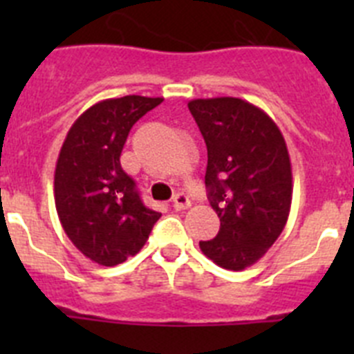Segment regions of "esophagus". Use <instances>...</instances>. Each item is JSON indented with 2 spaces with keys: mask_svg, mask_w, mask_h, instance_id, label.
Listing matches in <instances>:
<instances>
[{
  "mask_svg": "<svg viewBox=\"0 0 354 354\" xmlns=\"http://www.w3.org/2000/svg\"><path fill=\"white\" fill-rule=\"evenodd\" d=\"M189 205H192V200H189V196H187L186 193H177V195L174 196V207L177 209V211L187 209Z\"/></svg>",
  "mask_w": 354,
  "mask_h": 354,
  "instance_id": "obj_1",
  "label": "esophagus"
}]
</instances>
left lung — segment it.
Returning <instances> with one entry per match:
<instances>
[{
  "instance_id": "obj_1",
  "label": "left lung",
  "mask_w": 354,
  "mask_h": 354,
  "mask_svg": "<svg viewBox=\"0 0 354 354\" xmlns=\"http://www.w3.org/2000/svg\"><path fill=\"white\" fill-rule=\"evenodd\" d=\"M207 145L205 187L220 218L214 239L200 241L205 257L241 271L273 246L287 223L292 171L286 140L257 106L237 97L187 104Z\"/></svg>"
}]
</instances>
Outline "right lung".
Listing matches in <instances>:
<instances>
[{
	"label": "right lung",
	"mask_w": 354,
	"mask_h": 354,
	"mask_svg": "<svg viewBox=\"0 0 354 354\" xmlns=\"http://www.w3.org/2000/svg\"><path fill=\"white\" fill-rule=\"evenodd\" d=\"M161 97L126 95L88 108L68 129L55 170V204L68 239L84 257L117 266L136 255L161 212L143 204L122 170L131 127Z\"/></svg>",
	"instance_id": "right-lung-1"
}]
</instances>
